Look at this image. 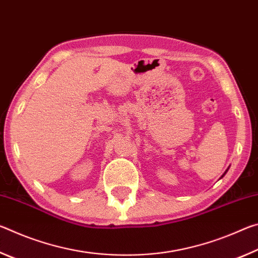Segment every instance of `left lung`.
<instances>
[{
	"label": "left lung",
	"mask_w": 258,
	"mask_h": 258,
	"mask_svg": "<svg viewBox=\"0 0 258 258\" xmlns=\"http://www.w3.org/2000/svg\"><path fill=\"white\" fill-rule=\"evenodd\" d=\"M226 172H228V169H226ZM226 172H225V173H226ZM225 173H224V174H223V175H225Z\"/></svg>",
	"instance_id": "1"
}]
</instances>
